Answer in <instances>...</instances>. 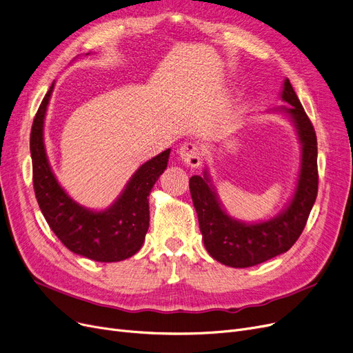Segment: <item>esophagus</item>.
I'll use <instances>...</instances> for the list:
<instances>
[{
  "instance_id": "obj_1",
  "label": "esophagus",
  "mask_w": 353,
  "mask_h": 353,
  "mask_svg": "<svg viewBox=\"0 0 353 353\" xmlns=\"http://www.w3.org/2000/svg\"><path fill=\"white\" fill-rule=\"evenodd\" d=\"M179 154L181 161L190 167H199L201 163V148L194 141L183 143L179 148Z\"/></svg>"
}]
</instances>
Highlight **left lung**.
I'll return each mask as SVG.
<instances>
[{
  "label": "left lung",
  "instance_id": "1",
  "mask_svg": "<svg viewBox=\"0 0 353 353\" xmlns=\"http://www.w3.org/2000/svg\"><path fill=\"white\" fill-rule=\"evenodd\" d=\"M282 100L290 105L279 110L292 119L302 143V165L298 186L289 206L261 223H243L230 217L205 176H192L189 186L199 217L203 242L214 261L232 268H250L288 252L302 234L318 196V141L314 128L289 81L285 80Z\"/></svg>",
  "mask_w": 353,
  "mask_h": 353
}]
</instances>
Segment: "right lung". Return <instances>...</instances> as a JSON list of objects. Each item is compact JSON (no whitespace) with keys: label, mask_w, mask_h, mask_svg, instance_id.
I'll use <instances>...</instances> for the list:
<instances>
[{"label":"right lung","mask_w":353,"mask_h":353,"mask_svg":"<svg viewBox=\"0 0 353 353\" xmlns=\"http://www.w3.org/2000/svg\"><path fill=\"white\" fill-rule=\"evenodd\" d=\"M52 88L54 83L31 127L30 150L35 199L51 230L72 253L96 262L124 261L143 246L150 223L147 197L167 167L170 148L140 165L108 209L92 212L80 206L60 186L46 154L44 119Z\"/></svg>","instance_id":"1"}]
</instances>
